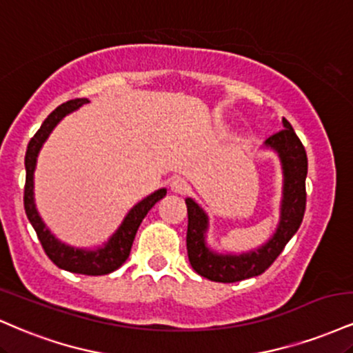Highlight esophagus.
I'll return each mask as SVG.
<instances>
[{"mask_svg": "<svg viewBox=\"0 0 353 353\" xmlns=\"http://www.w3.org/2000/svg\"><path fill=\"white\" fill-rule=\"evenodd\" d=\"M188 181L181 176H174L171 179V190L176 194H184L188 190Z\"/></svg>", "mask_w": 353, "mask_h": 353, "instance_id": "34e87169", "label": "esophagus"}]
</instances>
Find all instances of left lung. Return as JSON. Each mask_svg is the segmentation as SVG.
<instances>
[{
  "instance_id": "obj_1",
  "label": "left lung",
  "mask_w": 353,
  "mask_h": 353,
  "mask_svg": "<svg viewBox=\"0 0 353 353\" xmlns=\"http://www.w3.org/2000/svg\"><path fill=\"white\" fill-rule=\"evenodd\" d=\"M279 133L270 136L263 148L278 154L283 172L279 222L271 239L246 253H219L207 245L209 215L194 199L188 197V254L189 261L203 278L215 283H236L265 273L279 256L288 241L298 232L305 210L307 156L291 123L283 118Z\"/></svg>"
}]
</instances>
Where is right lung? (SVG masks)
<instances>
[{"label": "right lung", "mask_w": 353, "mask_h": 353, "mask_svg": "<svg viewBox=\"0 0 353 353\" xmlns=\"http://www.w3.org/2000/svg\"><path fill=\"white\" fill-rule=\"evenodd\" d=\"M83 103H88V100L77 99L62 103L61 107L55 108L46 118L41 128L37 130V133L29 141L26 158H24V165H26L24 210H26L29 222H31L32 228L37 233V239H39L42 248H44L46 254H48L54 265H57L61 270L70 271V273L101 276L118 270L126 261V258L130 256L131 245H133L136 232H138L143 219L154 207V203L164 197L168 190L158 189L156 192L144 197L143 201H139L134 207H131V210L125 215V219H123L120 227L117 228V232L110 236L108 241H105L101 246H97V248H77V246H70L59 240L49 230L48 225L44 223L39 212H37L36 201H34V171H36L37 156H39L44 143L48 141L49 134L62 121V118H65L69 113L79 110Z\"/></svg>", "instance_id": "obj_1"}]
</instances>
